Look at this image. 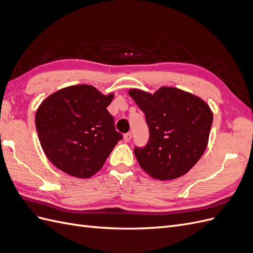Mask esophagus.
Here are the masks:
<instances>
[{"label": "esophagus", "mask_w": 253, "mask_h": 253, "mask_svg": "<svg viewBox=\"0 0 253 253\" xmlns=\"http://www.w3.org/2000/svg\"><path fill=\"white\" fill-rule=\"evenodd\" d=\"M131 138H132V133H131V132H128V133H126V134L124 135V139H125V141H126V142H128L129 140H131Z\"/></svg>", "instance_id": "1"}]
</instances>
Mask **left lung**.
Here are the masks:
<instances>
[{"label": "left lung", "mask_w": 253, "mask_h": 253, "mask_svg": "<svg viewBox=\"0 0 253 253\" xmlns=\"http://www.w3.org/2000/svg\"><path fill=\"white\" fill-rule=\"evenodd\" d=\"M128 95L144 113L150 129L147 145L134 150L141 169L158 180L188 173L208 145L213 121L209 104L170 86H162L154 94L132 88Z\"/></svg>", "instance_id": "8db88e82"}]
</instances>
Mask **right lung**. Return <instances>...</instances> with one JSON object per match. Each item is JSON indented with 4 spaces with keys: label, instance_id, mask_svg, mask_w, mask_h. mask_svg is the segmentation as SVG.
<instances>
[{
    "label": "right lung",
    "instance_id": "add662e5",
    "mask_svg": "<svg viewBox=\"0 0 253 253\" xmlns=\"http://www.w3.org/2000/svg\"><path fill=\"white\" fill-rule=\"evenodd\" d=\"M114 93L103 95L93 85L61 88L41 102L36 128L49 162L62 172L88 178L103 167L122 135L106 108Z\"/></svg>",
    "mask_w": 253,
    "mask_h": 253
}]
</instances>
